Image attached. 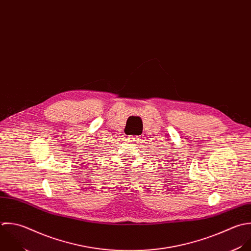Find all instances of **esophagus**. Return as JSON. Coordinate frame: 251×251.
I'll return each instance as SVG.
<instances>
[{"label": "esophagus", "instance_id": "1", "mask_svg": "<svg viewBox=\"0 0 251 251\" xmlns=\"http://www.w3.org/2000/svg\"><path fill=\"white\" fill-rule=\"evenodd\" d=\"M140 138H141L140 136H133V137H132V139H133L134 141H139V140H141Z\"/></svg>", "mask_w": 251, "mask_h": 251}]
</instances>
